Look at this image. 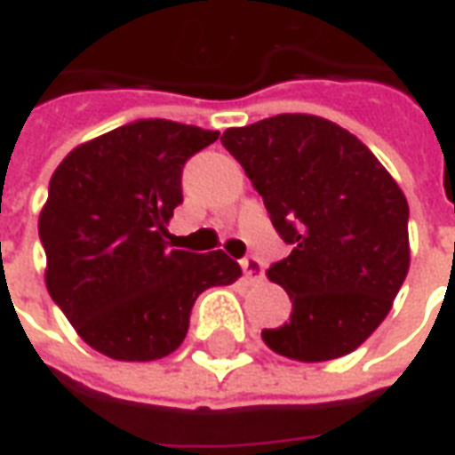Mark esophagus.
<instances>
[{
  "instance_id": "34e87169",
  "label": "esophagus",
  "mask_w": 455,
  "mask_h": 455,
  "mask_svg": "<svg viewBox=\"0 0 455 455\" xmlns=\"http://www.w3.org/2000/svg\"><path fill=\"white\" fill-rule=\"evenodd\" d=\"M241 267H243V273L251 283H260L263 277H266V267H263V260L256 256H248L241 260Z\"/></svg>"
}]
</instances>
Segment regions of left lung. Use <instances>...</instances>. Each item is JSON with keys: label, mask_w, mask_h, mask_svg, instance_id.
Instances as JSON below:
<instances>
[{"label": "left lung", "mask_w": 455, "mask_h": 455, "mask_svg": "<svg viewBox=\"0 0 455 455\" xmlns=\"http://www.w3.org/2000/svg\"><path fill=\"white\" fill-rule=\"evenodd\" d=\"M221 143L292 246L267 267L292 315L263 329V341L305 363L355 351L387 316L410 270V207L397 182L365 143L312 114L227 129Z\"/></svg>", "instance_id": "left-lung-1"}]
</instances>
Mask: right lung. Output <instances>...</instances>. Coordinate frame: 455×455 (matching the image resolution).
Here are the masks:
<instances>
[{
    "label": "right lung",
    "instance_id": "right-lung-1",
    "mask_svg": "<svg viewBox=\"0 0 455 455\" xmlns=\"http://www.w3.org/2000/svg\"><path fill=\"white\" fill-rule=\"evenodd\" d=\"M219 131L139 119L77 146L48 185L38 236L45 287L75 331L114 361H156L178 348L207 287L241 266L224 251L170 248L182 168Z\"/></svg>",
    "mask_w": 455,
    "mask_h": 455
}]
</instances>
